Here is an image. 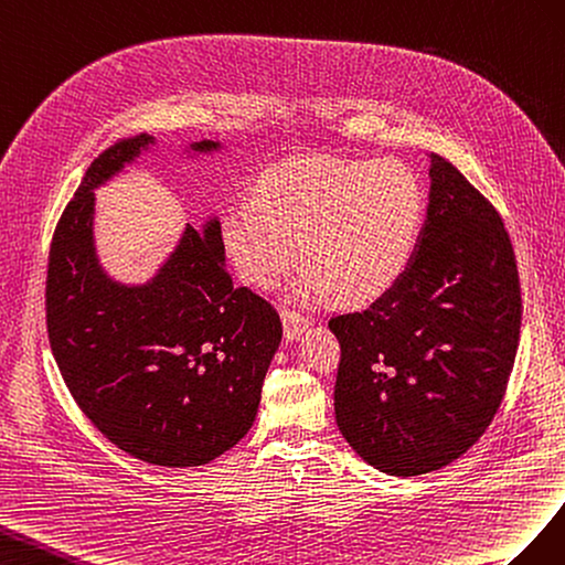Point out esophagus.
Returning a JSON list of instances; mask_svg holds the SVG:
<instances>
[{
  "instance_id": "esophagus-1",
  "label": "esophagus",
  "mask_w": 565,
  "mask_h": 565,
  "mask_svg": "<svg viewBox=\"0 0 565 565\" xmlns=\"http://www.w3.org/2000/svg\"><path fill=\"white\" fill-rule=\"evenodd\" d=\"M281 319H284V335L288 338V341H296V338L310 324V321L296 310H284Z\"/></svg>"
}]
</instances>
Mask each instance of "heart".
<instances>
[{
  "mask_svg": "<svg viewBox=\"0 0 565 565\" xmlns=\"http://www.w3.org/2000/svg\"><path fill=\"white\" fill-rule=\"evenodd\" d=\"M424 220V189L399 160L300 158L269 170L255 201L222 217L241 277L271 288L298 260L305 300L372 302L407 271Z\"/></svg>",
  "mask_w": 565,
  "mask_h": 565,
  "instance_id": "b5f03b06",
  "label": "heart"
}]
</instances>
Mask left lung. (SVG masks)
Here are the masks:
<instances>
[{
	"label": "left lung",
	"instance_id": "1",
	"mask_svg": "<svg viewBox=\"0 0 565 565\" xmlns=\"http://www.w3.org/2000/svg\"><path fill=\"white\" fill-rule=\"evenodd\" d=\"M521 279L494 205L430 156L428 213L402 279L335 315L333 407L343 438L391 476H424L473 447L502 405L521 341Z\"/></svg>",
	"mask_w": 565,
	"mask_h": 565
}]
</instances>
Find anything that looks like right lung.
<instances>
[{
    "mask_svg": "<svg viewBox=\"0 0 565 565\" xmlns=\"http://www.w3.org/2000/svg\"><path fill=\"white\" fill-rule=\"evenodd\" d=\"M151 141L125 137L94 158L63 211L46 265V333L73 399L104 438L156 466H203L253 426L281 319L234 286L217 220L203 234L189 224L149 284L122 286L102 271L92 189Z\"/></svg>",
    "mask_w": 565,
    "mask_h": 565,
    "instance_id": "obj_1",
    "label": "right lung"
}]
</instances>
